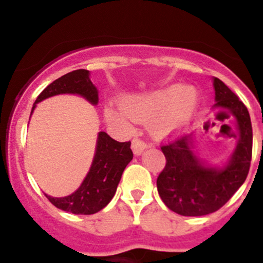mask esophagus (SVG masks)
Returning a JSON list of instances; mask_svg holds the SVG:
<instances>
[{"instance_id": "obj_1", "label": "esophagus", "mask_w": 263, "mask_h": 263, "mask_svg": "<svg viewBox=\"0 0 263 263\" xmlns=\"http://www.w3.org/2000/svg\"><path fill=\"white\" fill-rule=\"evenodd\" d=\"M146 147V144H145L144 141H141V140L135 139L134 141H132V151H134L135 155H141Z\"/></svg>"}]
</instances>
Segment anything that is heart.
<instances>
[{
	"label": "heart",
	"mask_w": 263,
	"mask_h": 263,
	"mask_svg": "<svg viewBox=\"0 0 263 263\" xmlns=\"http://www.w3.org/2000/svg\"><path fill=\"white\" fill-rule=\"evenodd\" d=\"M198 92L192 86L171 84L155 90L122 98L119 107L107 105L105 119L110 124L128 129L135 122L150 120V131L159 140L179 135L198 108Z\"/></svg>",
	"instance_id": "b5f03b06"
}]
</instances>
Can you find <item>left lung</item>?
Masks as SVG:
<instances>
[{
	"instance_id": "left-lung-1",
	"label": "left lung",
	"mask_w": 263,
	"mask_h": 263,
	"mask_svg": "<svg viewBox=\"0 0 263 263\" xmlns=\"http://www.w3.org/2000/svg\"><path fill=\"white\" fill-rule=\"evenodd\" d=\"M213 108L229 110L238 141L227 161L215 165L203 160L196 148L195 134L185 135L161 147L166 165L156 187L168 209L183 216H203L219 210L243 184L252 158V123L248 109L221 80L213 78Z\"/></svg>"
}]
</instances>
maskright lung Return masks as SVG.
Segmentation results:
<instances>
[{
	"mask_svg": "<svg viewBox=\"0 0 263 263\" xmlns=\"http://www.w3.org/2000/svg\"><path fill=\"white\" fill-rule=\"evenodd\" d=\"M61 94L80 95L92 105L99 103V91L90 80V71L75 70L49 84L36 98V104L50 97ZM134 158L131 142H118L100 131L97 137L94 158L80 187L65 197H46L57 209L76 215H91L104 209L115 196L124 168Z\"/></svg>",
	"mask_w": 263,
	"mask_h": 263,
	"instance_id": "1",
	"label": "right lung"
}]
</instances>
